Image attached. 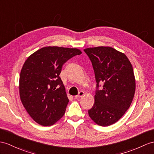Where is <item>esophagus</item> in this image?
<instances>
[{"mask_svg":"<svg viewBox=\"0 0 154 154\" xmlns=\"http://www.w3.org/2000/svg\"><path fill=\"white\" fill-rule=\"evenodd\" d=\"M84 95V91H80L79 93H78V95L75 96V97H76V98H80V97H82Z\"/></svg>","mask_w":154,"mask_h":154,"instance_id":"34e87169","label":"esophagus"}]
</instances>
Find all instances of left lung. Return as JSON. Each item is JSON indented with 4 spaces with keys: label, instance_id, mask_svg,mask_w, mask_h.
<instances>
[{
    "label": "left lung",
    "instance_id": "8db88e82",
    "mask_svg": "<svg viewBox=\"0 0 154 154\" xmlns=\"http://www.w3.org/2000/svg\"><path fill=\"white\" fill-rule=\"evenodd\" d=\"M84 51L92 63L97 82L89 117L100 126L114 124L129 109L133 99L136 84L132 65L124 54L113 48L99 46ZM100 83L103 84L100 90Z\"/></svg>",
    "mask_w": 154,
    "mask_h": 154
}]
</instances>
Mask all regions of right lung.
Segmentation results:
<instances>
[{"label": "right lung", "mask_w": 154, "mask_h": 154, "mask_svg": "<svg viewBox=\"0 0 154 154\" xmlns=\"http://www.w3.org/2000/svg\"><path fill=\"white\" fill-rule=\"evenodd\" d=\"M81 54L77 48L47 46L25 61L20 76V99L37 123L50 126L65 114L69 100L59 74L64 63Z\"/></svg>", "instance_id": "add662e5"}]
</instances>
